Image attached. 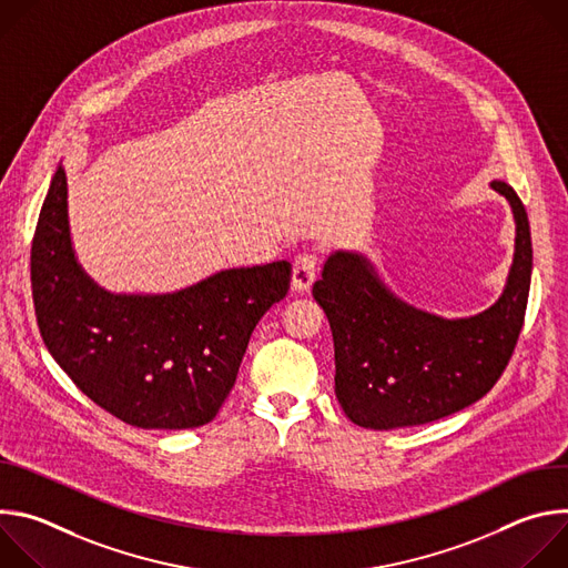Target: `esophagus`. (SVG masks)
I'll use <instances>...</instances> for the list:
<instances>
[{
  "mask_svg": "<svg viewBox=\"0 0 568 568\" xmlns=\"http://www.w3.org/2000/svg\"><path fill=\"white\" fill-rule=\"evenodd\" d=\"M316 278V254L301 252L294 258L292 265V290L294 292H307L310 285Z\"/></svg>",
  "mask_w": 568,
  "mask_h": 568,
  "instance_id": "34e87169",
  "label": "esophagus"
}]
</instances>
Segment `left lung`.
Wrapping results in <instances>:
<instances>
[{"label":"left lung","mask_w":568,"mask_h":568,"mask_svg":"<svg viewBox=\"0 0 568 568\" xmlns=\"http://www.w3.org/2000/svg\"><path fill=\"white\" fill-rule=\"evenodd\" d=\"M515 215V258L504 294L467 318H443L397 298L371 261L335 252L312 294L335 339V393L366 429L425 425L488 393L517 346L532 272L526 209L506 182L490 184Z\"/></svg>","instance_id":"obj_1"}]
</instances>
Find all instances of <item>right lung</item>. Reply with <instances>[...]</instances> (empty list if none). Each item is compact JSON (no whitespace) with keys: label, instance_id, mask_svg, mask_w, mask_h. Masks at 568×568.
<instances>
[{"label":"right lung","instance_id":"1","mask_svg":"<svg viewBox=\"0 0 568 568\" xmlns=\"http://www.w3.org/2000/svg\"><path fill=\"white\" fill-rule=\"evenodd\" d=\"M292 265L222 270L169 294H112L78 265L58 166L33 245L31 287L44 346L101 409L141 429L211 423L261 316L290 290Z\"/></svg>","mask_w":568,"mask_h":568}]
</instances>
